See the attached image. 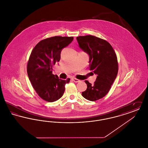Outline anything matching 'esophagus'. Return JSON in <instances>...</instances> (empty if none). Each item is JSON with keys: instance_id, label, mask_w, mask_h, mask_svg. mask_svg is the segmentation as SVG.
I'll list each match as a JSON object with an SVG mask.
<instances>
[{"instance_id": "1", "label": "esophagus", "mask_w": 148, "mask_h": 148, "mask_svg": "<svg viewBox=\"0 0 148 148\" xmlns=\"http://www.w3.org/2000/svg\"><path fill=\"white\" fill-rule=\"evenodd\" d=\"M72 79H73V80L74 82H75V83H77V82H80V80L77 79L75 78V77H73Z\"/></svg>"}]
</instances>
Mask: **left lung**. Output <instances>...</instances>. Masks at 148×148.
Here are the masks:
<instances>
[{"mask_svg": "<svg viewBox=\"0 0 148 148\" xmlns=\"http://www.w3.org/2000/svg\"><path fill=\"white\" fill-rule=\"evenodd\" d=\"M80 48L90 56V71L97 75L93 84L85 80L87 89L82 96L90 101L103 98L111 89L118 72L116 54L106 40L92 35L77 37Z\"/></svg>", "mask_w": 148, "mask_h": 148, "instance_id": "obj_1", "label": "left lung"}]
</instances>
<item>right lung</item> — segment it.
I'll use <instances>...</instances> for the list:
<instances>
[{"label":"right lung","instance_id":"obj_1","mask_svg":"<svg viewBox=\"0 0 148 148\" xmlns=\"http://www.w3.org/2000/svg\"><path fill=\"white\" fill-rule=\"evenodd\" d=\"M74 39L73 36H56L40 41L32 51L27 64L29 79L37 94L48 102L60 98L70 79H59L52 73V68L60 59L64 48Z\"/></svg>","mask_w":148,"mask_h":148}]
</instances>
